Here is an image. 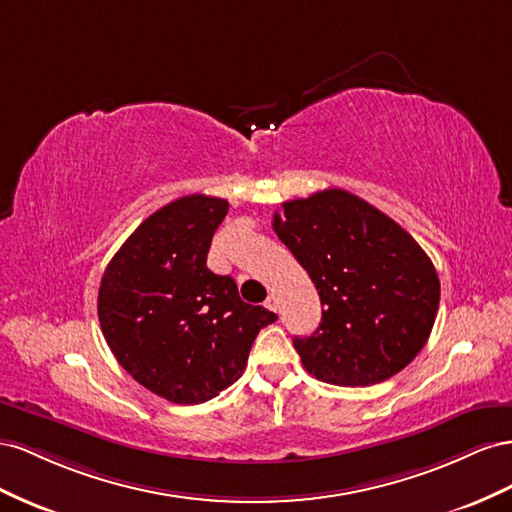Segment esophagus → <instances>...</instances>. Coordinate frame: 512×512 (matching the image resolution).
<instances>
[{
	"label": "esophagus",
	"mask_w": 512,
	"mask_h": 512,
	"mask_svg": "<svg viewBox=\"0 0 512 512\" xmlns=\"http://www.w3.org/2000/svg\"><path fill=\"white\" fill-rule=\"evenodd\" d=\"M266 309H270V311H279V298H276L274 294H270L268 296V300H266Z\"/></svg>",
	"instance_id": "obj_1"
}]
</instances>
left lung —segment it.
<instances>
[{
  "instance_id": "8db88e82",
  "label": "left lung",
  "mask_w": 512,
  "mask_h": 512,
  "mask_svg": "<svg viewBox=\"0 0 512 512\" xmlns=\"http://www.w3.org/2000/svg\"><path fill=\"white\" fill-rule=\"evenodd\" d=\"M272 227L324 306L311 337L294 339L306 371L364 388L418 356L440 306V279L401 225L352 193L326 188L285 201Z\"/></svg>"
}]
</instances>
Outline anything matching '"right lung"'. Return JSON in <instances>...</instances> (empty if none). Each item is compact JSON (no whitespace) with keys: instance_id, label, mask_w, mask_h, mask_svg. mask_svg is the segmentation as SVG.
Segmentation results:
<instances>
[{"instance_id":"obj_1","label":"right lung","mask_w":512,"mask_h":512,"mask_svg":"<svg viewBox=\"0 0 512 512\" xmlns=\"http://www.w3.org/2000/svg\"><path fill=\"white\" fill-rule=\"evenodd\" d=\"M229 203L186 195L130 233L102 274L98 319L113 356L141 386L180 405L214 399L242 375L276 315L246 304L208 251Z\"/></svg>"}]
</instances>
